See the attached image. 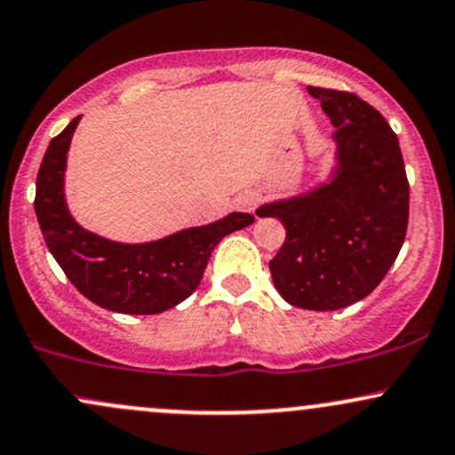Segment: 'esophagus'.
I'll use <instances>...</instances> for the list:
<instances>
[{"instance_id":"obj_1","label":"esophagus","mask_w":455,"mask_h":455,"mask_svg":"<svg viewBox=\"0 0 455 455\" xmlns=\"http://www.w3.org/2000/svg\"><path fill=\"white\" fill-rule=\"evenodd\" d=\"M257 203H259V195H254V192H243V195L237 196V207H239V210L252 212L254 207H257Z\"/></svg>"}]
</instances>
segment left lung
Listing matches in <instances>:
<instances>
[{"label":"left lung","mask_w":455,"mask_h":455,"mask_svg":"<svg viewBox=\"0 0 455 455\" xmlns=\"http://www.w3.org/2000/svg\"><path fill=\"white\" fill-rule=\"evenodd\" d=\"M331 119L336 164L325 181L265 203L286 239L269 260L282 299L304 310H340L385 278L409 224V181L398 137L377 108L348 92L307 87Z\"/></svg>","instance_id":"8db88e82"}]
</instances>
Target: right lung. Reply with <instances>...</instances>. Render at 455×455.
I'll use <instances>...</instances> for the list:
<instances>
[{"label":"right lung","instance_id":"add662e5","mask_svg":"<svg viewBox=\"0 0 455 455\" xmlns=\"http://www.w3.org/2000/svg\"><path fill=\"white\" fill-rule=\"evenodd\" d=\"M78 122L81 115L51 140L36 180L34 210L46 248L96 306L119 315H160L195 293L213 248L228 233L250 227L254 216L233 212L145 243L113 242L87 231L68 212L64 192L68 149Z\"/></svg>","mask_w":455,"mask_h":455}]
</instances>
